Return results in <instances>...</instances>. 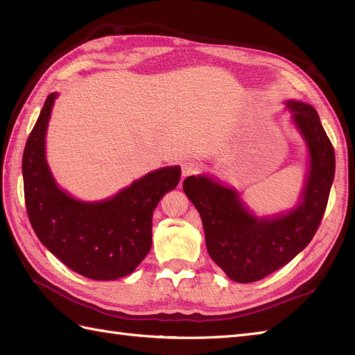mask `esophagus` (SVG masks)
I'll list each match as a JSON object with an SVG mask.
<instances>
[{
  "mask_svg": "<svg viewBox=\"0 0 355 355\" xmlns=\"http://www.w3.org/2000/svg\"><path fill=\"white\" fill-rule=\"evenodd\" d=\"M200 171V163L197 159H188L182 163V178H187L191 175H196Z\"/></svg>",
  "mask_w": 355,
  "mask_h": 355,
  "instance_id": "obj_1",
  "label": "esophagus"
}]
</instances>
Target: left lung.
Segmentation results:
<instances>
[{"mask_svg":"<svg viewBox=\"0 0 355 355\" xmlns=\"http://www.w3.org/2000/svg\"><path fill=\"white\" fill-rule=\"evenodd\" d=\"M293 120L309 148V175L299 206L283 216L257 219L239 194L206 176L184 180L197 207L211 259L231 280L253 283L284 266L304 250L324 216L335 178V149L311 105L288 101Z\"/></svg>","mask_w":355,"mask_h":355,"instance_id":"8db88e82","label":"left lung"}]
</instances>
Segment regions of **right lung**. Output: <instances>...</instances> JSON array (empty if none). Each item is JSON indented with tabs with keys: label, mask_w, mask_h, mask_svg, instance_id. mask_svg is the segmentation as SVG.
<instances>
[{
	"label": "right lung",
	"mask_w": 355,
	"mask_h": 355,
	"mask_svg": "<svg viewBox=\"0 0 355 355\" xmlns=\"http://www.w3.org/2000/svg\"><path fill=\"white\" fill-rule=\"evenodd\" d=\"M58 98L49 94L28 137L24 191L29 222L47 249L77 274L92 280H116L136 270L153 244V213L175 189L180 167L151 171L111 200L83 202L58 188L44 157V137Z\"/></svg>",
	"instance_id": "obj_1"
}]
</instances>
